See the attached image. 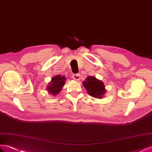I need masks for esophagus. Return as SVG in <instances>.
Segmentation results:
<instances>
[{"mask_svg": "<svg viewBox=\"0 0 152 152\" xmlns=\"http://www.w3.org/2000/svg\"><path fill=\"white\" fill-rule=\"evenodd\" d=\"M80 75L79 74H75L72 75V78L75 80H79L80 79Z\"/></svg>", "mask_w": 152, "mask_h": 152, "instance_id": "obj_1", "label": "esophagus"}]
</instances>
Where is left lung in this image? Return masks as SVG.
Instances as JSON below:
<instances>
[{
  "mask_svg": "<svg viewBox=\"0 0 152 152\" xmlns=\"http://www.w3.org/2000/svg\"><path fill=\"white\" fill-rule=\"evenodd\" d=\"M83 84L88 94L95 98H102L105 93L104 84L94 76H88Z\"/></svg>",
  "mask_w": 152,
  "mask_h": 152,
  "instance_id": "1",
  "label": "left lung"
}]
</instances>
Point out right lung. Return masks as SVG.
Masks as SVG:
<instances>
[{
	"label": "right lung",
	"instance_id": "add662e5",
	"mask_svg": "<svg viewBox=\"0 0 152 152\" xmlns=\"http://www.w3.org/2000/svg\"><path fill=\"white\" fill-rule=\"evenodd\" d=\"M65 80H66V77L62 75H58L53 77L46 88L48 92L53 95L58 94L64 85Z\"/></svg>",
	"mask_w": 152,
	"mask_h": 152
}]
</instances>
